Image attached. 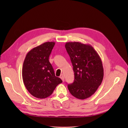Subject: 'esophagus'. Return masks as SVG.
<instances>
[{
  "instance_id": "obj_1",
  "label": "esophagus",
  "mask_w": 128,
  "mask_h": 128,
  "mask_svg": "<svg viewBox=\"0 0 128 128\" xmlns=\"http://www.w3.org/2000/svg\"><path fill=\"white\" fill-rule=\"evenodd\" d=\"M60 78H61L62 81H64V76L63 74H61L60 76Z\"/></svg>"
}]
</instances>
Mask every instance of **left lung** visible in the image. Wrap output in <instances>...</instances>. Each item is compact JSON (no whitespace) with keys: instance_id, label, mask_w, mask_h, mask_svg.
Wrapping results in <instances>:
<instances>
[{"instance_id":"left-lung-1","label":"left lung","mask_w":128,"mask_h":128,"mask_svg":"<svg viewBox=\"0 0 128 128\" xmlns=\"http://www.w3.org/2000/svg\"><path fill=\"white\" fill-rule=\"evenodd\" d=\"M66 50L70 56L74 72V82L68 85L73 96L84 100L97 91L103 80V68L98 54L92 46L81 42H66Z\"/></svg>"}]
</instances>
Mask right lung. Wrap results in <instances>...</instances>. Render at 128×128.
Segmentation results:
<instances>
[{"label":"right lung","instance_id":"1","mask_svg":"<svg viewBox=\"0 0 128 128\" xmlns=\"http://www.w3.org/2000/svg\"><path fill=\"white\" fill-rule=\"evenodd\" d=\"M54 45V42H47L34 47L27 53L24 60V84L30 93L38 98L50 96L56 86L62 82L60 78L55 76L49 61Z\"/></svg>","mask_w":128,"mask_h":128}]
</instances>
